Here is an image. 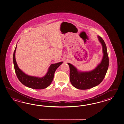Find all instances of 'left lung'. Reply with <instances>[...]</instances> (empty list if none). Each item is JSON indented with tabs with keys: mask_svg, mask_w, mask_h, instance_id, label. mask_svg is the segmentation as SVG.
Instances as JSON below:
<instances>
[{
	"mask_svg": "<svg viewBox=\"0 0 124 124\" xmlns=\"http://www.w3.org/2000/svg\"><path fill=\"white\" fill-rule=\"evenodd\" d=\"M98 38L102 46L103 57L101 62L92 71L86 72L78 71L72 64L68 63L70 67V80L72 85L76 88L86 90L100 84L105 78L109 66V57L106 45L101 37Z\"/></svg>",
	"mask_w": 124,
	"mask_h": 124,
	"instance_id": "left-lung-1",
	"label": "left lung"
}]
</instances>
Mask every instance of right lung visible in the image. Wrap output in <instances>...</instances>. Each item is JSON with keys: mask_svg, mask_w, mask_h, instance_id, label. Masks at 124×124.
<instances>
[{"mask_svg": "<svg viewBox=\"0 0 124 124\" xmlns=\"http://www.w3.org/2000/svg\"><path fill=\"white\" fill-rule=\"evenodd\" d=\"M16 48L17 45L13 55V62L15 71L19 81L25 86L34 89H43L48 87L53 80L54 73L56 69L62 63V62L51 64L47 72L43 77L39 78L30 76L25 74L18 67L15 59V54Z\"/></svg>", "mask_w": 124, "mask_h": 124, "instance_id": "obj_1", "label": "right lung"}]
</instances>
